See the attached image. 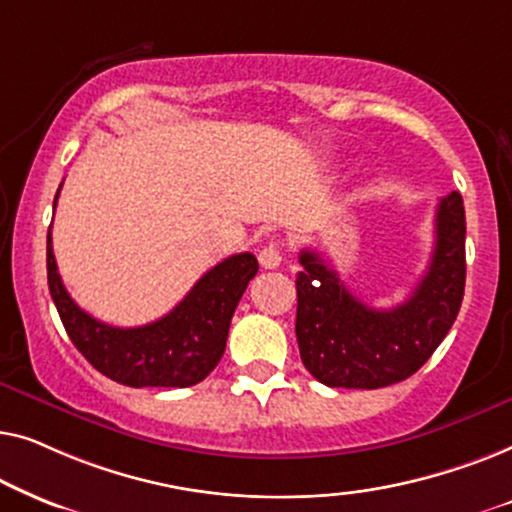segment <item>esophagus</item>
Returning a JSON list of instances; mask_svg holds the SVG:
<instances>
[{
    "instance_id": "34e87169",
    "label": "esophagus",
    "mask_w": 512,
    "mask_h": 512,
    "mask_svg": "<svg viewBox=\"0 0 512 512\" xmlns=\"http://www.w3.org/2000/svg\"><path fill=\"white\" fill-rule=\"evenodd\" d=\"M258 261H261L265 270L279 268V263H282V249H279V244H275V242L265 244V247L261 249V254H258Z\"/></svg>"
}]
</instances>
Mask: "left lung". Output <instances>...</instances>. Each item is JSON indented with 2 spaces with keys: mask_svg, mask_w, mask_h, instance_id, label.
<instances>
[{
  "mask_svg": "<svg viewBox=\"0 0 512 512\" xmlns=\"http://www.w3.org/2000/svg\"><path fill=\"white\" fill-rule=\"evenodd\" d=\"M296 338L300 359L326 387L380 389L429 361L457 319L466 284L464 200L438 202L436 247L405 303L375 310L354 298L317 251H300Z\"/></svg>",
  "mask_w": 512,
  "mask_h": 512,
  "instance_id": "obj_1",
  "label": "left lung"
}]
</instances>
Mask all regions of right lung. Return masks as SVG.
<instances>
[{
  "label": "right lung",
  "mask_w": 512,
  "mask_h": 512,
  "mask_svg": "<svg viewBox=\"0 0 512 512\" xmlns=\"http://www.w3.org/2000/svg\"><path fill=\"white\" fill-rule=\"evenodd\" d=\"M46 270L62 326L90 366L125 387H193L212 373L226 352L230 319L256 277L258 261L249 251L228 256L207 270L170 314L137 328L109 326L74 303L55 263L51 228Z\"/></svg>",
  "instance_id": "1"
}]
</instances>
